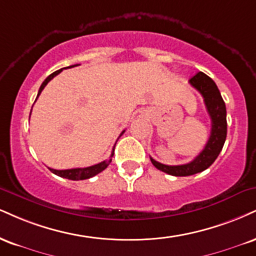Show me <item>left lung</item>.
<instances>
[{
	"label": "left lung",
	"instance_id": "1",
	"mask_svg": "<svg viewBox=\"0 0 256 256\" xmlns=\"http://www.w3.org/2000/svg\"><path fill=\"white\" fill-rule=\"evenodd\" d=\"M190 83L204 98L206 110L211 118V134L202 152L186 164L167 166L150 158L156 168L173 176H190L208 169L216 161L226 138V108L216 83L204 72L196 74L190 80Z\"/></svg>",
	"mask_w": 256,
	"mask_h": 256
}]
</instances>
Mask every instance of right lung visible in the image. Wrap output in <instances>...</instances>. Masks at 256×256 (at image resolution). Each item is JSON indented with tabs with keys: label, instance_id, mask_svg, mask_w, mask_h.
<instances>
[{
	"label": "right lung",
	"instance_id": "1",
	"mask_svg": "<svg viewBox=\"0 0 256 256\" xmlns=\"http://www.w3.org/2000/svg\"><path fill=\"white\" fill-rule=\"evenodd\" d=\"M78 66V64H75V66H66V68H72V66ZM64 69V68H63ZM63 69H60L57 70V72H52L50 76H48V78H45V81L42 83V86H40L39 88V92H38V95H36V98H38V96L40 95V93L42 92V89L45 88V86L48 84V82L51 81L52 78H54V76H57L58 74L62 72V70ZM32 112V110H30ZM125 130L120 134V136H122V134H124ZM119 136V137H120ZM113 155H114V149H113L112 154H110V158L106 160V161H102L100 163H98V164H94V166H90V167H86V168H72V169H64V170H57V169H52V168H48L54 174L58 175V176L60 178H69V180H86V178H93L95 176V175L101 173V172L104 170L107 167H108V164L110 162H112V158Z\"/></svg>",
	"mask_w": 256,
	"mask_h": 256
}]
</instances>
